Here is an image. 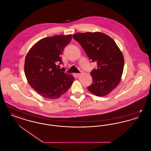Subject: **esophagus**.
<instances>
[{
    "label": "esophagus",
    "mask_w": 151,
    "mask_h": 151,
    "mask_svg": "<svg viewBox=\"0 0 151 151\" xmlns=\"http://www.w3.org/2000/svg\"><path fill=\"white\" fill-rule=\"evenodd\" d=\"M81 74H82V73H81V72H80V73H76L77 76H80Z\"/></svg>",
    "instance_id": "obj_1"
}]
</instances>
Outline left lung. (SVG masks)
Here are the masks:
<instances>
[{
	"label": "left lung",
	"mask_w": 151,
	"mask_h": 151,
	"mask_svg": "<svg viewBox=\"0 0 151 151\" xmlns=\"http://www.w3.org/2000/svg\"><path fill=\"white\" fill-rule=\"evenodd\" d=\"M73 38L79 42L88 57L97 63V68L91 75L93 83L88 89L97 96H105L112 92L121 81L124 57L115 41L100 32L78 33Z\"/></svg>",
	"instance_id": "8db88e82"
}]
</instances>
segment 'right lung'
<instances>
[{
	"mask_svg": "<svg viewBox=\"0 0 151 151\" xmlns=\"http://www.w3.org/2000/svg\"><path fill=\"white\" fill-rule=\"evenodd\" d=\"M72 35L46 37L36 42L27 53L24 72L30 86L45 98L57 99L68 91L74 80L72 74L59 68L60 55Z\"/></svg>",
	"mask_w": 151,
	"mask_h": 151,
	"instance_id": "add662e5",
	"label": "right lung"
}]
</instances>
